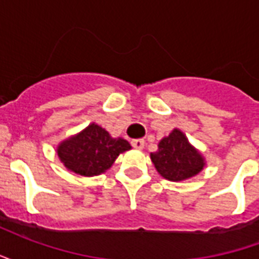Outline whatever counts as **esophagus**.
<instances>
[{
	"instance_id": "1",
	"label": "esophagus",
	"mask_w": 259,
	"mask_h": 259,
	"mask_svg": "<svg viewBox=\"0 0 259 259\" xmlns=\"http://www.w3.org/2000/svg\"><path fill=\"white\" fill-rule=\"evenodd\" d=\"M144 144H146V141L143 140V139H136V140L132 141V146L137 148V150H141V148H144Z\"/></svg>"
}]
</instances>
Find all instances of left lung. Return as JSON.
<instances>
[{
  "label": "left lung",
  "instance_id": "left-lung-1",
  "mask_svg": "<svg viewBox=\"0 0 259 259\" xmlns=\"http://www.w3.org/2000/svg\"><path fill=\"white\" fill-rule=\"evenodd\" d=\"M150 157L158 174L170 182L190 179L205 166L202 155L179 129H174L168 137H163L158 144V151L151 152Z\"/></svg>",
  "mask_w": 259,
  "mask_h": 259
}]
</instances>
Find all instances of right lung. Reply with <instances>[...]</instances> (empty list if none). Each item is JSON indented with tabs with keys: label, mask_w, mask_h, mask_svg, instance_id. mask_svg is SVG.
I'll return each instance as SVG.
<instances>
[{
	"label": "right lung",
	"mask_w": 259,
	"mask_h": 259,
	"mask_svg": "<svg viewBox=\"0 0 259 259\" xmlns=\"http://www.w3.org/2000/svg\"><path fill=\"white\" fill-rule=\"evenodd\" d=\"M129 141L113 139L96 123L89 124L77 135L64 140L57 148L61 162L74 174L97 176L112 166L119 154L130 150Z\"/></svg>",
	"instance_id": "add662e5"
}]
</instances>
